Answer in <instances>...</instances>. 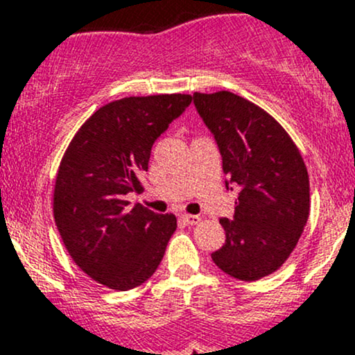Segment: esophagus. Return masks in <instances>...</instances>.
Here are the masks:
<instances>
[{
  "label": "esophagus",
  "instance_id": "esophagus-1",
  "mask_svg": "<svg viewBox=\"0 0 355 355\" xmlns=\"http://www.w3.org/2000/svg\"><path fill=\"white\" fill-rule=\"evenodd\" d=\"M180 218L183 220V223H187V225H197V223L200 222V217H198V215L183 214V215H180Z\"/></svg>",
  "mask_w": 355,
  "mask_h": 355
}]
</instances>
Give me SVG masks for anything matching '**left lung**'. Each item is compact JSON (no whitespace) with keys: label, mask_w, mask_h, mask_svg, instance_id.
Listing matches in <instances>:
<instances>
[{"label":"left lung","mask_w":355,"mask_h":355,"mask_svg":"<svg viewBox=\"0 0 355 355\" xmlns=\"http://www.w3.org/2000/svg\"><path fill=\"white\" fill-rule=\"evenodd\" d=\"M222 155L227 189L239 187L234 220L220 218L225 243L211 254L220 270L254 282L284 266L311 211L307 166L284 126L232 92L193 93Z\"/></svg>","instance_id":"1"}]
</instances>
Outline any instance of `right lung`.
<instances>
[{
    "mask_svg": "<svg viewBox=\"0 0 355 355\" xmlns=\"http://www.w3.org/2000/svg\"><path fill=\"white\" fill-rule=\"evenodd\" d=\"M190 103L182 93L112 101L80 126L61 158L55 223L76 266L105 287H138L164 259L175 215L130 207L125 195L144 191L140 175L155 140Z\"/></svg>",
    "mask_w": 355,
    "mask_h": 355,
    "instance_id": "1",
    "label": "right lung"
}]
</instances>
